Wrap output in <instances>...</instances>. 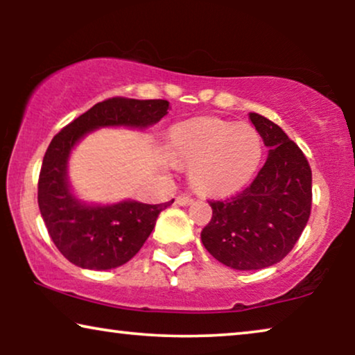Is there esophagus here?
I'll list each match as a JSON object with an SVG mask.
<instances>
[{
    "instance_id": "34e87169",
    "label": "esophagus",
    "mask_w": 355,
    "mask_h": 355,
    "mask_svg": "<svg viewBox=\"0 0 355 355\" xmlns=\"http://www.w3.org/2000/svg\"><path fill=\"white\" fill-rule=\"evenodd\" d=\"M192 202H193V198H191V197H186V196H179V197H176V203H178V205H181V207L191 205Z\"/></svg>"
}]
</instances>
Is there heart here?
<instances>
[{"instance_id":"b5f03b06","label":"heart","mask_w":355,"mask_h":355,"mask_svg":"<svg viewBox=\"0 0 355 355\" xmlns=\"http://www.w3.org/2000/svg\"><path fill=\"white\" fill-rule=\"evenodd\" d=\"M173 153L191 163L197 191L226 196L250 181L261 159V139L255 128L218 118L181 124L171 132Z\"/></svg>"}]
</instances>
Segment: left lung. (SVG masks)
I'll return each instance as SVG.
<instances>
[{
  "label": "left lung",
  "instance_id": "1",
  "mask_svg": "<svg viewBox=\"0 0 355 355\" xmlns=\"http://www.w3.org/2000/svg\"><path fill=\"white\" fill-rule=\"evenodd\" d=\"M249 118L270 148L249 187L225 200H210L213 215L202 244L223 265L261 270L278 263L299 241L312 208V169L297 145L265 116Z\"/></svg>",
  "mask_w": 355,
  "mask_h": 355
}]
</instances>
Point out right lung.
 I'll use <instances>...</instances> for the list:
<instances>
[{
	"label": "right lung",
	"mask_w": 355,
	"mask_h": 355,
	"mask_svg": "<svg viewBox=\"0 0 355 355\" xmlns=\"http://www.w3.org/2000/svg\"><path fill=\"white\" fill-rule=\"evenodd\" d=\"M166 100L114 96L100 101L62 128L43 157L38 207L51 241L71 263L87 270H111L129 261L153 231L159 213L173 203L148 205L124 200L113 205L80 202L67 181V162L76 144L100 128L145 129L168 114Z\"/></svg>",
	"instance_id": "add662e5"
}]
</instances>
